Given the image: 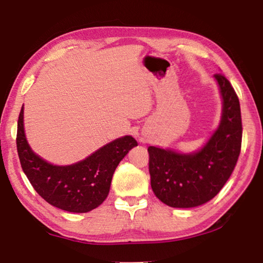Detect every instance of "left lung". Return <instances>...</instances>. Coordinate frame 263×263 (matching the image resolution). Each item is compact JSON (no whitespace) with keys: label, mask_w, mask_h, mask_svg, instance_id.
<instances>
[{"label":"left lung","mask_w":263,"mask_h":263,"mask_svg":"<svg viewBox=\"0 0 263 263\" xmlns=\"http://www.w3.org/2000/svg\"><path fill=\"white\" fill-rule=\"evenodd\" d=\"M221 97L219 124L201 148L183 153L149 146L153 193L172 208L208 203L219 193L237 164L241 148V112L238 96L222 74L213 75Z\"/></svg>","instance_id":"obj_1"}]
</instances>
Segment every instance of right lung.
<instances>
[{"mask_svg": "<svg viewBox=\"0 0 263 263\" xmlns=\"http://www.w3.org/2000/svg\"><path fill=\"white\" fill-rule=\"evenodd\" d=\"M17 152L30 183L47 203L64 211L84 213L108 197L116 168L138 146L132 136L117 138L86 159L72 164H53L33 152L24 130V104L17 125Z\"/></svg>", "mask_w": 263, "mask_h": 263, "instance_id": "add662e5", "label": "right lung"}]
</instances>
